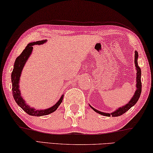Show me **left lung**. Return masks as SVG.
Returning <instances> with one entry per match:
<instances>
[{
    "label": "left lung",
    "mask_w": 153,
    "mask_h": 153,
    "mask_svg": "<svg viewBox=\"0 0 153 153\" xmlns=\"http://www.w3.org/2000/svg\"><path fill=\"white\" fill-rule=\"evenodd\" d=\"M137 58H138V53L137 51H135V67H136L137 69V77H136V86H137V89L135 92V94L134 96L133 97V98L131 99L129 103H128V104H126V105L123 106L122 108H118L117 110L114 111L113 113L111 114H108V113H104V112H101L100 111H98L95 110V109L92 108L91 105V107L93 109V110L100 114L103 115V116H119L120 115L125 114L126 111H128L129 109L135 105V103H137V101H138V99L140 98V94H141V92H142V82H141V69H140V67L138 66L137 65Z\"/></svg>",
    "instance_id": "8db88e82"
}]
</instances>
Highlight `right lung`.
I'll list each match as a JSON object with an SVG mask.
<instances>
[{"instance_id": "obj_1", "label": "right lung", "mask_w": 153, "mask_h": 153, "mask_svg": "<svg viewBox=\"0 0 153 153\" xmlns=\"http://www.w3.org/2000/svg\"><path fill=\"white\" fill-rule=\"evenodd\" d=\"M46 42V40L38 41L36 42H33L28 43L26 46L25 49L23 50V52L21 53V54L19 56L17 57V59L14 63V67L13 71L11 73V82H12V93H13V97L15 99L17 104L22 109V110L30 116H41L48 115L51 114L56 110L59 108V106L62 103V99H63V95L60 97V100L55 104L54 106L48 108L47 110H36L34 108H31L29 107L27 104L25 103V101L22 97L20 90H19V79L21 76V72L22 71L23 67L25 65L26 60H28L29 56H30L31 52L33 50V45H41L43 43Z\"/></svg>"}]
</instances>
